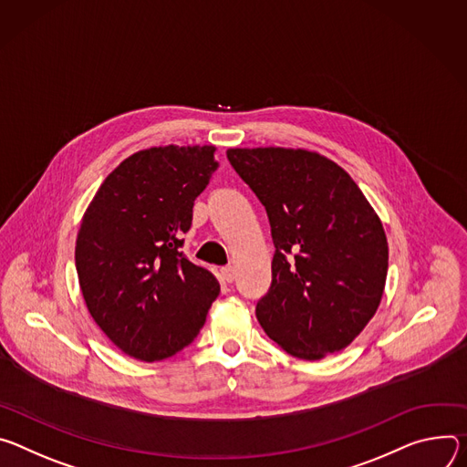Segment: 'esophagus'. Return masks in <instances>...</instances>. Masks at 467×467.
Wrapping results in <instances>:
<instances>
[{
	"label": "esophagus",
	"mask_w": 467,
	"mask_h": 467,
	"mask_svg": "<svg viewBox=\"0 0 467 467\" xmlns=\"http://www.w3.org/2000/svg\"><path fill=\"white\" fill-rule=\"evenodd\" d=\"M221 280H223L224 284H232V282L235 280V273H234V269H232V267H224V269H221Z\"/></svg>",
	"instance_id": "esophagus-1"
}]
</instances>
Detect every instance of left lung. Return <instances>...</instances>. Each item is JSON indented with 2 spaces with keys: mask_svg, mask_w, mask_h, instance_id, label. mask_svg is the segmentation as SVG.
Returning a JSON list of instances; mask_svg holds the SVG:
<instances>
[{
  "mask_svg": "<svg viewBox=\"0 0 467 467\" xmlns=\"http://www.w3.org/2000/svg\"><path fill=\"white\" fill-rule=\"evenodd\" d=\"M226 155L265 205L276 248L257 321L295 358L339 352L384 293L388 239L379 215L354 180L316 151L271 146Z\"/></svg>",
  "mask_w": 467,
  "mask_h": 467,
  "instance_id": "left-lung-1",
  "label": "left lung"
}]
</instances>
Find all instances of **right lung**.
Masks as SVG:
<instances>
[{"mask_svg":"<svg viewBox=\"0 0 467 467\" xmlns=\"http://www.w3.org/2000/svg\"><path fill=\"white\" fill-rule=\"evenodd\" d=\"M217 167L215 146L140 150L87 207L76 241L79 287L96 325L131 358L158 361L185 348L221 293L180 250Z\"/></svg>","mask_w":467,"mask_h":467,"instance_id":"1","label":"right lung"}]
</instances>
